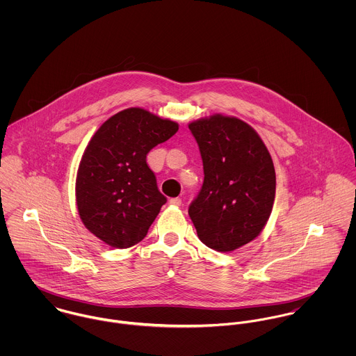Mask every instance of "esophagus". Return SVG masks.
Masks as SVG:
<instances>
[{
  "label": "esophagus",
  "instance_id": "1",
  "mask_svg": "<svg viewBox=\"0 0 356 356\" xmlns=\"http://www.w3.org/2000/svg\"><path fill=\"white\" fill-rule=\"evenodd\" d=\"M170 204L171 205H175V207H179L182 204V200L179 197H175V199H170Z\"/></svg>",
  "mask_w": 356,
  "mask_h": 356
}]
</instances>
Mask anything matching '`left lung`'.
Returning a JSON list of instances; mask_svg holds the SVG:
<instances>
[{"label": "left lung", "instance_id": "1", "mask_svg": "<svg viewBox=\"0 0 356 356\" xmlns=\"http://www.w3.org/2000/svg\"><path fill=\"white\" fill-rule=\"evenodd\" d=\"M203 159L204 182L189 207L200 241L218 252L251 243L264 229L275 199V170L254 129L234 116L189 123Z\"/></svg>", "mask_w": 356, "mask_h": 356}]
</instances>
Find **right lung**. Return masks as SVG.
Returning a JSON list of instances; mask_svg holds the SVG:
<instances>
[{"label": "right lung", "mask_w": 356, "mask_h": 356, "mask_svg": "<svg viewBox=\"0 0 356 356\" xmlns=\"http://www.w3.org/2000/svg\"><path fill=\"white\" fill-rule=\"evenodd\" d=\"M177 131V122L136 106L111 116L89 141L76 174V207L85 227L106 245L130 248L147 236L167 202L147 154Z\"/></svg>", "instance_id": "1"}]
</instances>
